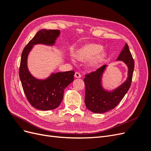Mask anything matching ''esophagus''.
I'll use <instances>...</instances> for the list:
<instances>
[{
	"label": "esophagus",
	"mask_w": 151,
	"mask_h": 151,
	"mask_svg": "<svg viewBox=\"0 0 151 151\" xmlns=\"http://www.w3.org/2000/svg\"><path fill=\"white\" fill-rule=\"evenodd\" d=\"M74 76H75L76 78H80V77H81V74H80L79 72H76L75 73Z\"/></svg>",
	"instance_id": "obj_1"
}]
</instances>
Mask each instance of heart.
Here are the masks:
<instances>
[{
	"instance_id": "b5f03b06",
	"label": "heart",
	"mask_w": 151,
	"mask_h": 151,
	"mask_svg": "<svg viewBox=\"0 0 151 151\" xmlns=\"http://www.w3.org/2000/svg\"><path fill=\"white\" fill-rule=\"evenodd\" d=\"M102 50L103 48L101 45L93 43L88 44L77 50L76 57L79 60H89L93 58L91 64L94 65L98 64L103 60L104 55L103 53H99L102 51Z\"/></svg>"
}]
</instances>
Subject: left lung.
Here are the masks:
<instances>
[{
  "instance_id": "obj_1",
  "label": "left lung",
  "mask_w": 151,
  "mask_h": 151,
  "mask_svg": "<svg viewBox=\"0 0 151 151\" xmlns=\"http://www.w3.org/2000/svg\"><path fill=\"white\" fill-rule=\"evenodd\" d=\"M116 60H122L129 68L127 81L112 92L104 91L101 84V78L106 65L85 75L86 86L84 102L86 108L96 113H103L115 108L129 91L132 84L134 69V60L127 43L125 44Z\"/></svg>"
}]
</instances>
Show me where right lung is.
Masks as SVG:
<instances>
[{"label": "right lung", "instance_id": "obj_1", "mask_svg": "<svg viewBox=\"0 0 151 151\" xmlns=\"http://www.w3.org/2000/svg\"><path fill=\"white\" fill-rule=\"evenodd\" d=\"M60 35L58 29L40 30L24 47L19 67V78L23 91L32 106L40 110L57 108L61 103L64 89L74 81V71L53 74L45 80H38L31 75L27 67L28 55L35 44L52 45Z\"/></svg>", "mask_w": 151, "mask_h": 151}]
</instances>
